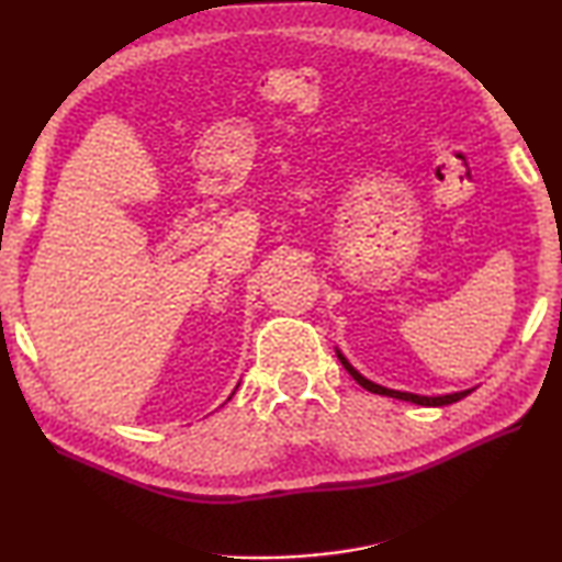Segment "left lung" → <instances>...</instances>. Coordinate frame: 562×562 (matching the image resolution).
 <instances>
[{
    "label": "left lung",
    "instance_id": "obj_1",
    "mask_svg": "<svg viewBox=\"0 0 562 562\" xmlns=\"http://www.w3.org/2000/svg\"><path fill=\"white\" fill-rule=\"evenodd\" d=\"M337 357L341 359V364H345V369L347 372L355 376V382L357 384H361L367 389V392H372V394H382V396H394V398H404V402H414V404H422V406H446V404H453V402H459V398H463L465 394H471V392H459V394H446V396H418V394H406V392H394V389H386V386H379V384H374V382H369V379H364L361 376L355 367L349 364V361L339 355L337 351Z\"/></svg>",
    "mask_w": 562,
    "mask_h": 562
}]
</instances>
